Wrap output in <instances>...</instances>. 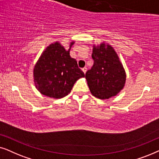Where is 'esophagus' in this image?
<instances>
[{
  "label": "esophagus",
  "instance_id": "34e87169",
  "mask_svg": "<svg viewBox=\"0 0 159 159\" xmlns=\"http://www.w3.org/2000/svg\"><path fill=\"white\" fill-rule=\"evenodd\" d=\"M82 70H83V72H84V73H86V70H87V68H86V67H83V68H82Z\"/></svg>",
  "mask_w": 159,
  "mask_h": 159
}]
</instances>
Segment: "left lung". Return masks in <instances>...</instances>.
<instances>
[{
    "label": "left lung",
    "mask_w": 159,
    "mask_h": 159,
    "mask_svg": "<svg viewBox=\"0 0 159 159\" xmlns=\"http://www.w3.org/2000/svg\"><path fill=\"white\" fill-rule=\"evenodd\" d=\"M92 57L94 65L86 73L91 93L102 99L116 96L126 81L125 70L116 52L111 46L102 43L94 46Z\"/></svg>",
    "instance_id": "left-lung-1"
}]
</instances>
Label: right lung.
<instances>
[{
	"label": "right lung",
	"instance_id": "obj_1",
	"mask_svg": "<svg viewBox=\"0 0 159 159\" xmlns=\"http://www.w3.org/2000/svg\"><path fill=\"white\" fill-rule=\"evenodd\" d=\"M71 42L66 51L58 42L51 44L42 53L33 70L35 85L45 96L62 98L71 92L77 80L85 77L77 61L70 56Z\"/></svg>",
	"mask_w": 159,
	"mask_h": 159
}]
</instances>
